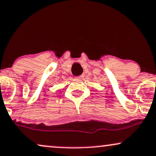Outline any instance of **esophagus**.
Masks as SVG:
<instances>
[{
  "label": "esophagus",
  "instance_id": "1",
  "mask_svg": "<svg viewBox=\"0 0 156 156\" xmlns=\"http://www.w3.org/2000/svg\"><path fill=\"white\" fill-rule=\"evenodd\" d=\"M83 77H84L83 75H81V76H78V77H77V78H80V79H83Z\"/></svg>",
  "mask_w": 156,
  "mask_h": 156
}]
</instances>
